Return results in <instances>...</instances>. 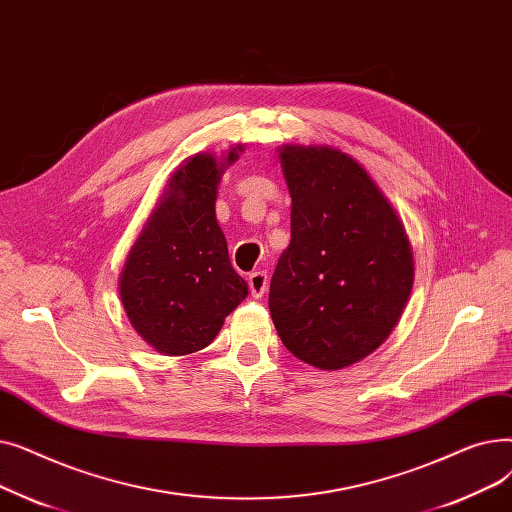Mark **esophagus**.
Segmentation results:
<instances>
[{"mask_svg": "<svg viewBox=\"0 0 512 512\" xmlns=\"http://www.w3.org/2000/svg\"><path fill=\"white\" fill-rule=\"evenodd\" d=\"M249 288L255 299H261L267 290V274L265 272H253L249 274Z\"/></svg>", "mask_w": 512, "mask_h": 512, "instance_id": "esophagus-1", "label": "esophagus"}]
</instances>
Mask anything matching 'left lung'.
I'll use <instances>...</instances> for the list:
<instances>
[{
  "label": "left lung",
  "mask_w": 512,
  "mask_h": 512,
  "mask_svg": "<svg viewBox=\"0 0 512 512\" xmlns=\"http://www.w3.org/2000/svg\"><path fill=\"white\" fill-rule=\"evenodd\" d=\"M290 245L270 284V313L288 351L319 369L373 353L413 288L405 226L353 157L284 147Z\"/></svg>",
  "instance_id": "obj_1"
}]
</instances>
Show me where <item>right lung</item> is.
Instances as JSON below:
<instances>
[{
	"mask_svg": "<svg viewBox=\"0 0 512 512\" xmlns=\"http://www.w3.org/2000/svg\"><path fill=\"white\" fill-rule=\"evenodd\" d=\"M236 157L232 149L226 164ZM222 168L211 155L188 159L124 265L120 299L126 315L164 355L201 351L247 297V282L234 272L215 220Z\"/></svg>",
	"mask_w": 512,
	"mask_h": 512,
	"instance_id": "right-lung-1",
	"label": "right lung"
}]
</instances>
